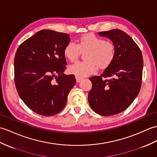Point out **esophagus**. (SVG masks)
<instances>
[{"mask_svg": "<svg viewBox=\"0 0 157 157\" xmlns=\"http://www.w3.org/2000/svg\"><path fill=\"white\" fill-rule=\"evenodd\" d=\"M75 79H76V82H77L78 83H79V82H81L83 78H81V77H79V76H75Z\"/></svg>", "mask_w": 157, "mask_h": 157, "instance_id": "1", "label": "esophagus"}]
</instances>
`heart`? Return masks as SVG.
Wrapping results in <instances>:
<instances>
[{"label":"heart","mask_w":157,"mask_h":157,"mask_svg":"<svg viewBox=\"0 0 157 157\" xmlns=\"http://www.w3.org/2000/svg\"><path fill=\"white\" fill-rule=\"evenodd\" d=\"M87 52L86 61H78L70 65L68 71L79 77H85L96 72L99 65L105 68L110 65L115 56V46L112 41H105L94 34H86L77 40V44L70 41L65 45L63 53L71 61L78 59L81 52Z\"/></svg>","instance_id":"1"}]
</instances>
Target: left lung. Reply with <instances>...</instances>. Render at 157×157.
<instances>
[{
    "label": "left lung",
    "instance_id": "obj_1",
    "mask_svg": "<svg viewBox=\"0 0 157 157\" xmlns=\"http://www.w3.org/2000/svg\"><path fill=\"white\" fill-rule=\"evenodd\" d=\"M98 35L110 39L114 43L115 56L100 76L90 78L92 87L88 94V101L97 114L108 116L125 110L138 96L143 77V59L136 43L123 31L112 29L99 32Z\"/></svg>",
    "mask_w": 157,
    "mask_h": 157
}]
</instances>
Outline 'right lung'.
I'll return each mask as SVG.
<instances>
[{"instance_id": "1", "label": "right lung", "mask_w": 157, "mask_h": 157, "mask_svg": "<svg viewBox=\"0 0 157 157\" xmlns=\"http://www.w3.org/2000/svg\"><path fill=\"white\" fill-rule=\"evenodd\" d=\"M70 41L68 34L44 29L18 47L14 60L16 88L37 114L49 116L60 112L75 84L74 75L63 74L67 65L63 51Z\"/></svg>"}]
</instances>
